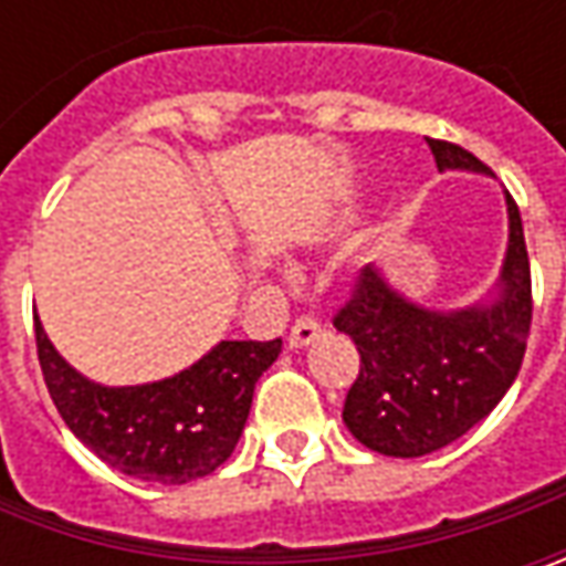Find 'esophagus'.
I'll list each match as a JSON object with an SVG mask.
<instances>
[{
  "label": "esophagus",
  "mask_w": 566,
  "mask_h": 566,
  "mask_svg": "<svg viewBox=\"0 0 566 566\" xmlns=\"http://www.w3.org/2000/svg\"><path fill=\"white\" fill-rule=\"evenodd\" d=\"M321 337V321L312 315L298 317L293 324V331H290V346L298 349V346H308V343H315Z\"/></svg>",
  "instance_id": "1"
}]
</instances>
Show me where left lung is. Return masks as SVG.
I'll return each mask as SVG.
<instances>
[{"label":"left lung","instance_id":"left-lung-1","mask_svg":"<svg viewBox=\"0 0 566 566\" xmlns=\"http://www.w3.org/2000/svg\"><path fill=\"white\" fill-rule=\"evenodd\" d=\"M438 169L491 176L460 144L424 138ZM511 242L489 305L431 312L402 298L375 264L361 268L334 327L359 349L343 422L353 438L384 457H424L463 438L501 397L526 356L533 324V280L520 207L507 195Z\"/></svg>","mask_w":566,"mask_h":566}]
</instances>
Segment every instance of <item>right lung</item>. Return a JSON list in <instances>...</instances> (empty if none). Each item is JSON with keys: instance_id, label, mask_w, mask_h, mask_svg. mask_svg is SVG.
I'll return each instance as SVG.
<instances>
[{"instance_id": "obj_1", "label": "right lung", "mask_w": 566, "mask_h": 566, "mask_svg": "<svg viewBox=\"0 0 566 566\" xmlns=\"http://www.w3.org/2000/svg\"><path fill=\"white\" fill-rule=\"evenodd\" d=\"M36 359L59 416L122 475L186 485L223 467L249 419L254 384L283 339H223L191 368L138 387H103L55 353L33 317Z\"/></svg>"}]
</instances>
